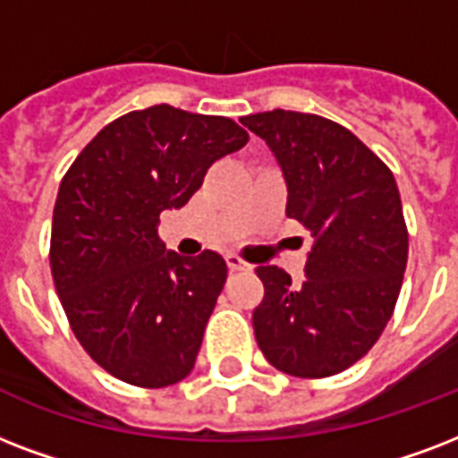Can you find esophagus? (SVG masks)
<instances>
[{"label":"esophagus","mask_w":458,"mask_h":458,"mask_svg":"<svg viewBox=\"0 0 458 458\" xmlns=\"http://www.w3.org/2000/svg\"><path fill=\"white\" fill-rule=\"evenodd\" d=\"M226 265H229V269H232V272H243V269H250V265H248L246 260H241L239 255H226Z\"/></svg>","instance_id":"obj_1"}]
</instances>
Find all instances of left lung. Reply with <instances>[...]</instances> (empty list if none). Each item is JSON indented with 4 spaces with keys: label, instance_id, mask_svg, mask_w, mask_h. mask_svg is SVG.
<instances>
[{
    "label": "left lung",
    "instance_id": "obj_1",
    "mask_svg": "<svg viewBox=\"0 0 458 458\" xmlns=\"http://www.w3.org/2000/svg\"><path fill=\"white\" fill-rule=\"evenodd\" d=\"M241 123L275 152L286 217L313 236L303 284L277 265L255 269L265 284L253 310L258 346L293 377L342 373L373 349L402 292L409 232L394 174L325 116L275 109Z\"/></svg>",
    "mask_w": 458,
    "mask_h": 458
}]
</instances>
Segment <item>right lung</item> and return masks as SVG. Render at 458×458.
Instances as JSON below:
<instances>
[{
    "mask_svg": "<svg viewBox=\"0 0 458 458\" xmlns=\"http://www.w3.org/2000/svg\"><path fill=\"white\" fill-rule=\"evenodd\" d=\"M246 143L226 116L155 105L107 123L64 174L52 277L73 335L109 375L157 389L193 370L226 262L166 250L159 215L183 208L212 162Z\"/></svg>",
    "mask_w": 458,
    "mask_h": 458,
    "instance_id": "add662e5",
    "label": "right lung"
}]
</instances>
